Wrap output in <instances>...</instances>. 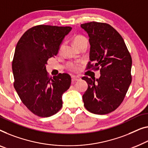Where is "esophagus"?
Wrapping results in <instances>:
<instances>
[{"label": "esophagus", "mask_w": 148, "mask_h": 148, "mask_svg": "<svg viewBox=\"0 0 148 148\" xmlns=\"http://www.w3.org/2000/svg\"><path fill=\"white\" fill-rule=\"evenodd\" d=\"M71 80H72V83H75L76 81H78L81 79V78L79 77H77V76H72L71 77Z\"/></svg>", "instance_id": "esophagus-1"}]
</instances>
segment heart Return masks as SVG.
I'll list each match as a JSON object with an SVG mask.
<instances>
[{"instance_id": "b5f03b06", "label": "heart", "mask_w": 148, "mask_h": 148, "mask_svg": "<svg viewBox=\"0 0 148 148\" xmlns=\"http://www.w3.org/2000/svg\"><path fill=\"white\" fill-rule=\"evenodd\" d=\"M73 43L74 46H75L77 48L79 46H81V45L85 43L87 44V40L86 38L82 35H77L73 38ZM69 69L71 71L77 72L79 69V65L77 63H70L69 65Z\"/></svg>"}]
</instances>
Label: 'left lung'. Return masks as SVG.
I'll return each mask as SVG.
<instances>
[{"instance_id": "8db88e82", "label": "left lung", "mask_w": 148, "mask_h": 148, "mask_svg": "<svg viewBox=\"0 0 148 148\" xmlns=\"http://www.w3.org/2000/svg\"><path fill=\"white\" fill-rule=\"evenodd\" d=\"M81 27L89 36V59L95 63L89 62L87 69L100 68L99 79L82 77L88 85L83 95L84 106L95 114H108L120 106L132 83L131 55L123 38L111 25L90 22Z\"/></svg>"}]
</instances>
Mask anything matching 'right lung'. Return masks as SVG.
<instances>
[{"mask_svg":"<svg viewBox=\"0 0 148 148\" xmlns=\"http://www.w3.org/2000/svg\"><path fill=\"white\" fill-rule=\"evenodd\" d=\"M71 29L38 25L27 30L16 44L12 63L14 89L23 104L39 117H50L61 110L62 95L71 85L67 73L49 78L46 65Z\"/></svg>","mask_w":148,"mask_h":148,"instance_id":"obj_1","label":"right lung"}]
</instances>
